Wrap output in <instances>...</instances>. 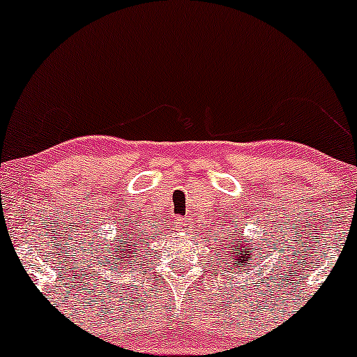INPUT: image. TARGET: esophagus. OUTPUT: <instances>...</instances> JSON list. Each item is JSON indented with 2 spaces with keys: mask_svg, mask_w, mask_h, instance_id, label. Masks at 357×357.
<instances>
[{
  "mask_svg": "<svg viewBox=\"0 0 357 357\" xmlns=\"http://www.w3.org/2000/svg\"><path fill=\"white\" fill-rule=\"evenodd\" d=\"M191 225H193V223H191L190 220H188V218H185V217H178L174 220V227L178 230H190L191 229Z\"/></svg>",
  "mask_w": 357,
  "mask_h": 357,
  "instance_id": "1",
  "label": "esophagus"
}]
</instances>
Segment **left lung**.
<instances>
[{"label":"left lung","mask_w":357,"mask_h":357,"mask_svg":"<svg viewBox=\"0 0 357 357\" xmlns=\"http://www.w3.org/2000/svg\"><path fill=\"white\" fill-rule=\"evenodd\" d=\"M229 238L232 241V248H230L229 250H227V254L223 257H230V259H234L232 262H225L227 269H237L238 274L242 273H248V268L249 266H252V257L257 256V250L256 254H254V249L252 245H249V242L245 244V247H250L249 250H242L241 245H244V238H242L241 236H237V234H232L229 232ZM222 256L218 257V262H220ZM229 261V259H227ZM254 268V266H252Z\"/></svg>","instance_id":"left-lung-1"}]
</instances>
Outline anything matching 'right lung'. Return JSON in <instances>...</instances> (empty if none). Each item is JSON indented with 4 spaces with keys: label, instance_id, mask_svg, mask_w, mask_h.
Instances as JSON below:
<instances>
[{
    "label": "right lung",
    "instance_id": "obj_1",
    "mask_svg": "<svg viewBox=\"0 0 357 357\" xmlns=\"http://www.w3.org/2000/svg\"><path fill=\"white\" fill-rule=\"evenodd\" d=\"M135 229V225L132 229H121L119 244H108V248H103V259L101 261L109 266L113 273H116L119 269H130V266H134L135 257H139V250L144 248V244H147V242L140 241ZM140 266H142V261H140Z\"/></svg>",
    "mask_w": 357,
    "mask_h": 357
}]
</instances>
